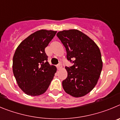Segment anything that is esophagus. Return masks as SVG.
<instances>
[{
    "instance_id": "1",
    "label": "esophagus",
    "mask_w": 120,
    "mask_h": 120,
    "mask_svg": "<svg viewBox=\"0 0 120 120\" xmlns=\"http://www.w3.org/2000/svg\"><path fill=\"white\" fill-rule=\"evenodd\" d=\"M57 68L58 69H60L62 68V64H61V63H59V64L57 65Z\"/></svg>"
}]
</instances>
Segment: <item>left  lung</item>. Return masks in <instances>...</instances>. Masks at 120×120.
I'll list each match as a JSON object with an SVG mask.
<instances>
[{
	"mask_svg": "<svg viewBox=\"0 0 120 120\" xmlns=\"http://www.w3.org/2000/svg\"><path fill=\"white\" fill-rule=\"evenodd\" d=\"M57 36L65 47L68 77L62 81L64 91L75 98L84 96L96 85L102 69L100 49L92 39L78 30L58 32Z\"/></svg>",
	"mask_w": 120,
	"mask_h": 120,
	"instance_id": "1",
	"label": "left lung"
}]
</instances>
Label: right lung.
Instances as JSON below:
<instances>
[{"label": "right lung", "instance_id": "obj_1", "mask_svg": "<svg viewBox=\"0 0 120 120\" xmlns=\"http://www.w3.org/2000/svg\"><path fill=\"white\" fill-rule=\"evenodd\" d=\"M57 32L41 30L32 33L18 45L13 57L12 70L18 86L29 96L44 93L57 69L47 61L45 48Z\"/></svg>", "mask_w": 120, "mask_h": 120}]
</instances>
